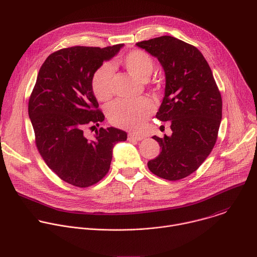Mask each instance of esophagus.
I'll list each match as a JSON object with an SVG mask.
<instances>
[{
  "label": "esophagus",
  "mask_w": 257,
  "mask_h": 257,
  "mask_svg": "<svg viewBox=\"0 0 257 257\" xmlns=\"http://www.w3.org/2000/svg\"><path fill=\"white\" fill-rule=\"evenodd\" d=\"M144 137L142 136V135H140V134H135V133H129V135H128V139L129 140H132V139H134V140H137V141H140V140H142Z\"/></svg>",
  "instance_id": "esophagus-1"
}]
</instances>
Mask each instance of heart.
Segmentation results:
<instances>
[{
  "instance_id": "obj_1",
  "label": "heart",
  "mask_w": 257,
  "mask_h": 257,
  "mask_svg": "<svg viewBox=\"0 0 257 257\" xmlns=\"http://www.w3.org/2000/svg\"><path fill=\"white\" fill-rule=\"evenodd\" d=\"M131 75L141 81H146L153 74L155 63L149 53L135 50L120 60ZM113 66L103 64L93 74L91 86L95 97L106 101L113 95ZM155 112L151 99L141 97L133 101L117 100L107 106V118L113 125L124 129H138Z\"/></svg>"
}]
</instances>
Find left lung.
<instances>
[{"label": "left lung", "mask_w": 257, "mask_h": 257, "mask_svg": "<svg viewBox=\"0 0 257 257\" xmlns=\"http://www.w3.org/2000/svg\"><path fill=\"white\" fill-rule=\"evenodd\" d=\"M156 57L166 75L165 96L156 117L171 121V136H153L161 154L148 163L155 175L176 181L195 172L216 141L222 96L197 48L170 35L136 44Z\"/></svg>", "instance_id": "obj_1"}]
</instances>
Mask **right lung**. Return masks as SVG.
Masks as SVG:
<instances>
[{"mask_svg": "<svg viewBox=\"0 0 257 257\" xmlns=\"http://www.w3.org/2000/svg\"><path fill=\"white\" fill-rule=\"evenodd\" d=\"M123 47L59 50L47 58L36 78L28 102L36 148L48 167L73 186L85 188L101 180L115 144L127 139L125 131L114 127L95 130L92 139L83 134L87 126L104 120L92 91L94 72Z\"/></svg>", "mask_w": 257, "mask_h": 257, "instance_id": "1", "label": "right lung"}]
</instances>
